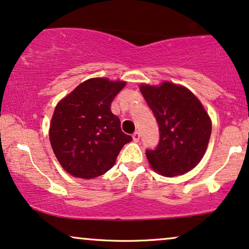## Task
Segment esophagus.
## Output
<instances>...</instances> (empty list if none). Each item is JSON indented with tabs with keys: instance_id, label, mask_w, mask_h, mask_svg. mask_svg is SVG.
Masks as SVG:
<instances>
[{
	"instance_id": "obj_1",
	"label": "esophagus",
	"mask_w": 249,
	"mask_h": 249,
	"mask_svg": "<svg viewBox=\"0 0 249 249\" xmlns=\"http://www.w3.org/2000/svg\"><path fill=\"white\" fill-rule=\"evenodd\" d=\"M132 138H133V141H135V142H138V141L140 140V133L139 132H134L133 134H132Z\"/></svg>"
}]
</instances>
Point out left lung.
Instances as JSON below:
<instances>
[{"label": "left lung", "instance_id": "obj_1", "mask_svg": "<svg viewBox=\"0 0 249 249\" xmlns=\"http://www.w3.org/2000/svg\"><path fill=\"white\" fill-rule=\"evenodd\" d=\"M140 90L159 124L160 140L146 156L152 168L165 177L184 175L201 161L210 134L212 122L191 90L163 83L141 85Z\"/></svg>", "mask_w": 249, "mask_h": 249}]
</instances>
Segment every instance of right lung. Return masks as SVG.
I'll return each instance as SVG.
<instances>
[{"mask_svg": "<svg viewBox=\"0 0 249 249\" xmlns=\"http://www.w3.org/2000/svg\"><path fill=\"white\" fill-rule=\"evenodd\" d=\"M125 83L93 78L80 84L55 108L50 143L63 169L73 177L90 179L106 174L132 140L110 110Z\"/></svg>", "mask_w": 249, "mask_h": 249, "instance_id": "add662e5", "label": "right lung"}]
</instances>
